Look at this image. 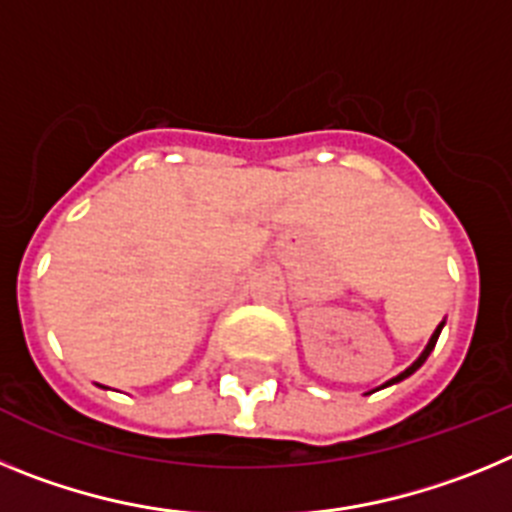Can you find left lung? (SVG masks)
<instances>
[{
	"label": "left lung",
	"instance_id": "obj_1",
	"mask_svg": "<svg viewBox=\"0 0 512 512\" xmlns=\"http://www.w3.org/2000/svg\"><path fill=\"white\" fill-rule=\"evenodd\" d=\"M443 325H446V318H443V320H441V323H438V328H436V330H433V336H431V341L425 343V348H423V354H420V356H418V359H415V361H413V364H410V366H408V369H405V372H400V374H397V377L387 379V382H384V384H379L377 390H372V392H379V390H384V387H392V384L402 382V379H408V377H410V374H415V372H418L420 366H423V364H425V359H428V356H431V351H433V348H436V341H438V336H441V330H443ZM372 392H366V395H372Z\"/></svg>",
	"mask_w": 512,
	"mask_h": 512
}]
</instances>
